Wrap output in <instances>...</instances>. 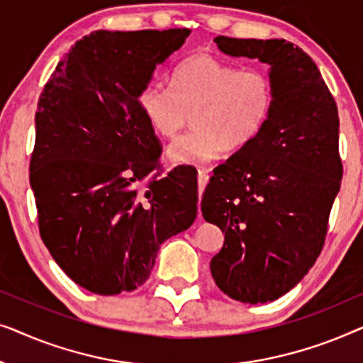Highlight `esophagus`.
<instances>
[{
	"mask_svg": "<svg viewBox=\"0 0 363 363\" xmlns=\"http://www.w3.org/2000/svg\"><path fill=\"white\" fill-rule=\"evenodd\" d=\"M208 180H210V170L200 168V170H198V186H200V193H203V190H205ZM198 216H200V213H198Z\"/></svg>",
	"mask_w": 363,
	"mask_h": 363,
	"instance_id": "1",
	"label": "esophagus"
}]
</instances>
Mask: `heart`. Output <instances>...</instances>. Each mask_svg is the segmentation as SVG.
<instances>
[{
  "instance_id": "b5f03b06",
  "label": "heart",
  "mask_w": 363,
  "mask_h": 363,
  "mask_svg": "<svg viewBox=\"0 0 363 363\" xmlns=\"http://www.w3.org/2000/svg\"><path fill=\"white\" fill-rule=\"evenodd\" d=\"M138 108L153 130L165 138L182 132L193 113L195 130L168 148L172 163L198 165L255 140L269 117L274 87L257 69H240L210 54H195L173 71L172 87L148 82Z\"/></svg>"
}]
</instances>
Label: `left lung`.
Here are the masks:
<instances>
[{"instance_id": "left-lung-1", "label": "left lung", "mask_w": 363, "mask_h": 363, "mask_svg": "<svg viewBox=\"0 0 363 363\" xmlns=\"http://www.w3.org/2000/svg\"><path fill=\"white\" fill-rule=\"evenodd\" d=\"M231 57L269 66L274 102L255 140L215 168L201 213L225 233L216 286L246 304L276 301L320 255L340 190L339 113L315 62L286 39L215 38Z\"/></svg>"}]
</instances>
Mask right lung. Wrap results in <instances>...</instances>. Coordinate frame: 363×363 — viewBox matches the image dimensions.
I'll return each instance as SVG.
<instances>
[{"label": "right lung", "instance_id": "1", "mask_svg": "<svg viewBox=\"0 0 363 363\" xmlns=\"http://www.w3.org/2000/svg\"><path fill=\"white\" fill-rule=\"evenodd\" d=\"M190 29L96 31L74 44L39 97L29 182L52 259L84 289L130 292L160 245L198 213L193 172L145 177L162 148L138 108L153 71Z\"/></svg>", "mask_w": 363, "mask_h": 363}]
</instances>
